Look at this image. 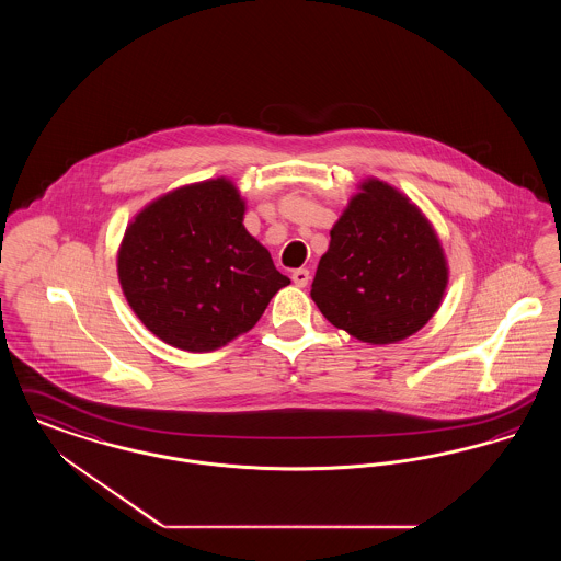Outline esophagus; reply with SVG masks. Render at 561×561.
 <instances>
[{
	"instance_id": "1",
	"label": "esophagus",
	"mask_w": 561,
	"mask_h": 561,
	"mask_svg": "<svg viewBox=\"0 0 561 561\" xmlns=\"http://www.w3.org/2000/svg\"><path fill=\"white\" fill-rule=\"evenodd\" d=\"M309 279H311V275H309V271H307V268H296V271H293L294 286L305 288V286L309 284Z\"/></svg>"
}]
</instances>
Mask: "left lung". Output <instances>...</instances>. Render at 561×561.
Listing matches in <instances>:
<instances>
[{
	"mask_svg": "<svg viewBox=\"0 0 561 561\" xmlns=\"http://www.w3.org/2000/svg\"><path fill=\"white\" fill-rule=\"evenodd\" d=\"M357 188L330 231L311 298L353 339L391 345L435 316L448 261L433 225L408 195L378 179Z\"/></svg>",
	"mask_w": 561,
	"mask_h": 561,
	"instance_id": "left-lung-1",
	"label": "left lung"
}]
</instances>
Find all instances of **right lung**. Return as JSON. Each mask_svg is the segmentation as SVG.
Here are the masks:
<instances>
[{"label": "right lung", "instance_id": "1", "mask_svg": "<svg viewBox=\"0 0 561 561\" xmlns=\"http://www.w3.org/2000/svg\"><path fill=\"white\" fill-rule=\"evenodd\" d=\"M243 214L238 187L218 176L163 193L126 227L117 277L136 318L163 343L225 347L290 284L245 231Z\"/></svg>", "mask_w": 561, "mask_h": 561}]
</instances>
